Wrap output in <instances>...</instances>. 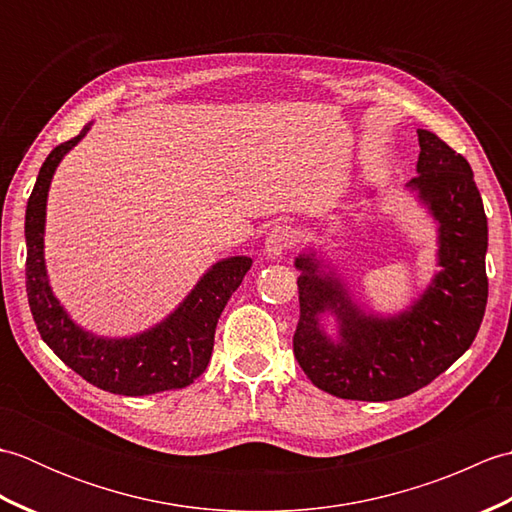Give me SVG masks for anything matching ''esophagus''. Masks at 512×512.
<instances>
[{
    "label": "esophagus",
    "instance_id": "34e87169",
    "mask_svg": "<svg viewBox=\"0 0 512 512\" xmlns=\"http://www.w3.org/2000/svg\"><path fill=\"white\" fill-rule=\"evenodd\" d=\"M295 244V231L288 224H277L270 228L266 237V253L270 257H281Z\"/></svg>",
    "mask_w": 512,
    "mask_h": 512
}]
</instances>
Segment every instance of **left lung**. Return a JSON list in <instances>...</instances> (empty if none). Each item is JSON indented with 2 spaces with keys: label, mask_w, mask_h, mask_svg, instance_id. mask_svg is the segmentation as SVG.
<instances>
[{
  "label": "left lung",
  "mask_w": 512,
  "mask_h": 512,
  "mask_svg": "<svg viewBox=\"0 0 512 512\" xmlns=\"http://www.w3.org/2000/svg\"><path fill=\"white\" fill-rule=\"evenodd\" d=\"M418 176L411 187L440 222L442 273L398 319L358 314L330 277L299 257V323L292 336L297 363L319 389L345 400L383 402L409 396L458 361L480 330L486 299L488 222L473 169L458 151L418 129ZM342 317V343L318 330V314Z\"/></svg>",
  "instance_id": "8db88e82"
}]
</instances>
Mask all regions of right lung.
<instances>
[{"instance_id":"1","label":"right lung","mask_w":512,"mask_h":512,"mask_svg":"<svg viewBox=\"0 0 512 512\" xmlns=\"http://www.w3.org/2000/svg\"><path fill=\"white\" fill-rule=\"evenodd\" d=\"M88 132L54 147L39 169L26 206V292L32 319L41 339L61 361L88 383L121 396H147L191 385L211 361L215 325L242 284L253 259L231 257L215 264L187 301L160 323L136 339L107 341L85 334L68 319L43 268V217L52 173L68 149Z\"/></svg>"}]
</instances>
